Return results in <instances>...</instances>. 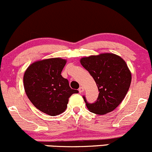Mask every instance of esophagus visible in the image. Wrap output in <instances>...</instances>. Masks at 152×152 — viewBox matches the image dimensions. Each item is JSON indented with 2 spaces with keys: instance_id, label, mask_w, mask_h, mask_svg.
Masks as SVG:
<instances>
[{
  "instance_id": "obj_1",
  "label": "esophagus",
  "mask_w": 152,
  "mask_h": 152,
  "mask_svg": "<svg viewBox=\"0 0 152 152\" xmlns=\"http://www.w3.org/2000/svg\"><path fill=\"white\" fill-rule=\"evenodd\" d=\"M83 91H84V88H83L82 86H81L79 88H78V91H79L80 93H82V92H83Z\"/></svg>"
}]
</instances>
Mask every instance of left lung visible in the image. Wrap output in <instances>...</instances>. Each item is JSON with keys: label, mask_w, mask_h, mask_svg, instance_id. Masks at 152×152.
Masks as SVG:
<instances>
[{"label": "left lung", "mask_w": 152, "mask_h": 152, "mask_svg": "<svg viewBox=\"0 0 152 152\" xmlns=\"http://www.w3.org/2000/svg\"><path fill=\"white\" fill-rule=\"evenodd\" d=\"M80 63L94 78L99 91L95 103L89 104L83 96L91 112L104 115L114 111L126 96L132 74L127 64L119 56L111 53L83 57Z\"/></svg>", "instance_id": "obj_1"}]
</instances>
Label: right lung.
<instances>
[{
    "label": "right lung",
    "instance_id": "obj_1",
    "mask_svg": "<svg viewBox=\"0 0 152 152\" xmlns=\"http://www.w3.org/2000/svg\"><path fill=\"white\" fill-rule=\"evenodd\" d=\"M66 64V59L61 58L43 59L31 64L24 73L23 86L28 98L35 107L49 116L65 111L69 97L78 93L61 75Z\"/></svg>",
    "mask_w": 152,
    "mask_h": 152
}]
</instances>
